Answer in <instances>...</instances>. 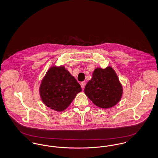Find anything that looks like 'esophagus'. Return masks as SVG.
<instances>
[{
  "label": "esophagus",
  "mask_w": 158,
  "mask_h": 158,
  "mask_svg": "<svg viewBox=\"0 0 158 158\" xmlns=\"http://www.w3.org/2000/svg\"><path fill=\"white\" fill-rule=\"evenodd\" d=\"M81 87L82 89H84L85 88V82H81Z\"/></svg>",
  "instance_id": "34e87169"
}]
</instances>
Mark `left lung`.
Masks as SVG:
<instances>
[{
    "label": "left lung",
    "mask_w": 158,
    "mask_h": 158,
    "mask_svg": "<svg viewBox=\"0 0 158 158\" xmlns=\"http://www.w3.org/2000/svg\"><path fill=\"white\" fill-rule=\"evenodd\" d=\"M85 94L99 108H109L116 105L123 94V87L113 68H97L85 86Z\"/></svg>",
    "instance_id": "8db88e82"
}]
</instances>
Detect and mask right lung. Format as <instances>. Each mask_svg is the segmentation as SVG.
Segmentation results:
<instances>
[{
  "mask_svg": "<svg viewBox=\"0 0 158 158\" xmlns=\"http://www.w3.org/2000/svg\"><path fill=\"white\" fill-rule=\"evenodd\" d=\"M81 91L79 83L64 66L50 68L40 87L43 103L59 112L66 109Z\"/></svg>",
  "mask_w": 158,
  "mask_h": 158,
  "instance_id": "obj_1",
  "label": "right lung"
}]
</instances>
